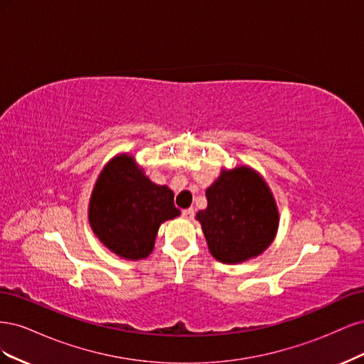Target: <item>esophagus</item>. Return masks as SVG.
Listing matches in <instances>:
<instances>
[{
  "instance_id": "esophagus-1",
  "label": "esophagus",
  "mask_w": 364,
  "mask_h": 364,
  "mask_svg": "<svg viewBox=\"0 0 364 364\" xmlns=\"http://www.w3.org/2000/svg\"><path fill=\"white\" fill-rule=\"evenodd\" d=\"M182 215H183V218H186V220H193V218H194V209H193V208L183 209Z\"/></svg>"
}]
</instances>
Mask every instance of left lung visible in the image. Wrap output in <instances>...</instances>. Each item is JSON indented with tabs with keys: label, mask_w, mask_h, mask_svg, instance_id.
I'll use <instances>...</instances> for the list:
<instances>
[{
	"label": "left lung",
	"mask_w": 364,
	"mask_h": 364,
	"mask_svg": "<svg viewBox=\"0 0 364 364\" xmlns=\"http://www.w3.org/2000/svg\"><path fill=\"white\" fill-rule=\"evenodd\" d=\"M208 206L197 213L209 252L226 264L259 255L278 229V211L269 186L247 167L222 171L206 190Z\"/></svg>",
	"instance_id": "8db88e82"
}]
</instances>
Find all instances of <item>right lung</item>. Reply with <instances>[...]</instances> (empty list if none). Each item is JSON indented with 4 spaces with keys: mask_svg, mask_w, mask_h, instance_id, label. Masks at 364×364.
<instances>
[{
    "mask_svg": "<svg viewBox=\"0 0 364 364\" xmlns=\"http://www.w3.org/2000/svg\"><path fill=\"white\" fill-rule=\"evenodd\" d=\"M181 215L174 194L147 179L132 156H117L98 178L90 223L106 247L127 259L150 255L161 223Z\"/></svg>",
    "mask_w": 364,
    "mask_h": 364,
    "instance_id": "add662e5",
    "label": "right lung"
}]
</instances>
